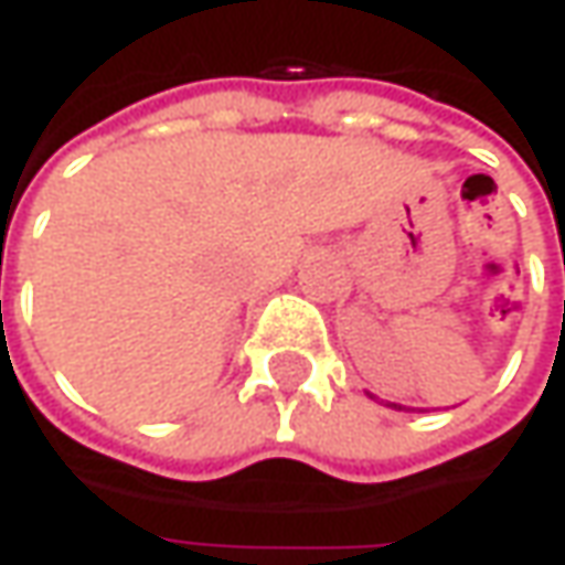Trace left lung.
I'll return each mask as SVG.
<instances>
[{
  "mask_svg": "<svg viewBox=\"0 0 565 565\" xmlns=\"http://www.w3.org/2000/svg\"><path fill=\"white\" fill-rule=\"evenodd\" d=\"M367 396H371V399H377V396H374V393H367ZM386 405H390V408H396V412H408V408H405V405H396V402H386Z\"/></svg>",
  "mask_w": 565,
  "mask_h": 565,
  "instance_id": "8db88e82",
  "label": "left lung"
}]
</instances>
